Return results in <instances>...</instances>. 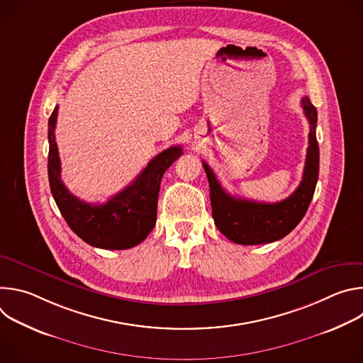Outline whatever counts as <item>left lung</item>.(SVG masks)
<instances>
[{"instance_id":"left-lung-1","label":"left lung","mask_w":363,"mask_h":363,"mask_svg":"<svg viewBox=\"0 0 363 363\" xmlns=\"http://www.w3.org/2000/svg\"><path fill=\"white\" fill-rule=\"evenodd\" d=\"M301 106L310 125L308 147L301 182L289 198L274 203L235 198L224 191L213 169L202 161L210 184L214 223L230 241L242 245L273 242L293 231L304 217L319 178V145L318 111L308 97L301 99Z\"/></svg>"}]
</instances>
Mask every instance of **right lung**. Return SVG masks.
I'll return each mask as SVG.
<instances>
[{"label": "right lung", "instance_id": "right-lung-1", "mask_svg": "<svg viewBox=\"0 0 363 363\" xmlns=\"http://www.w3.org/2000/svg\"><path fill=\"white\" fill-rule=\"evenodd\" d=\"M59 106L48 119V181L59 210L84 242L103 250H126L140 244L157 223L161 179L181 157L182 147L171 146L158 153L136 179L105 203L80 201L65 186L56 143Z\"/></svg>", "mask_w": 363, "mask_h": 363}]
</instances>
